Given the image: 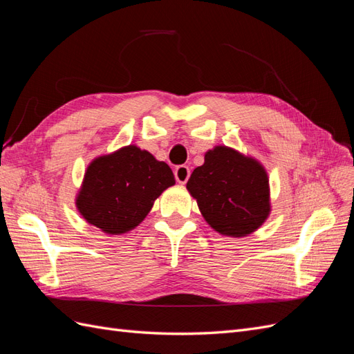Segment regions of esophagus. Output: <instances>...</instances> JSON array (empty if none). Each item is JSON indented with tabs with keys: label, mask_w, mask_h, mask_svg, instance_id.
I'll return each instance as SVG.
<instances>
[{
	"label": "esophagus",
	"mask_w": 354,
	"mask_h": 354,
	"mask_svg": "<svg viewBox=\"0 0 354 354\" xmlns=\"http://www.w3.org/2000/svg\"><path fill=\"white\" fill-rule=\"evenodd\" d=\"M174 176H176V180L178 181L180 185H185L190 177V169L186 165H180L174 169Z\"/></svg>",
	"instance_id": "1"
}]
</instances>
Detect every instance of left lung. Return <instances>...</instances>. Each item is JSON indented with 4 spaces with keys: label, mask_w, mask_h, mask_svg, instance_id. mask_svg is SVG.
I'll return each mask as SVG.
<instances>
[{
    "label": "left lung",
    "mask_w": 354,
    "mask_h": 354,
    "mask_svg": "<svg viewBox=\"0 0 354 354\" xmlns=\"http://www.w3.org/2000/svg\"><path fill=\"white\" fill-rule=\"evenodd\" d=\"M209 226L232 238H243L263 226L272 211L266 168L236 149L216 146L205 153L187 185Z\"/></svg>",
    "instance_id": "left-lung-1"
}]
</instances>
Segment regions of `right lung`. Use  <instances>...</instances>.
<instances>
[{"mask_svg":"<svg viewBox=\"0 0 354 354\" xmlns=\"http://www.w3.org/2000/svg\"><path fill=\"white\" fill-rule=\"evenodd\" d=\"M176 185L171 168L136 145L94 158L85 169L75 205L82 218L108 234L136 229L153 202Z\"/></svg>","mask_w":354,"mask_h":354,"instance_id":"1","label":"right lung"}]
</instances>
